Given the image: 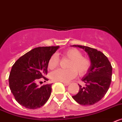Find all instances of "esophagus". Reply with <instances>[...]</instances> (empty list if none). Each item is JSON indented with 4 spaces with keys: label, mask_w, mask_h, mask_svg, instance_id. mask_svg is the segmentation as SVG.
<instances>
[{
    "label": "esophagus",
    "mask_w": 122,
    "mask_h": 122,
    "mask_svg": "<svg viewBox=\"0 0 122 122\" xmlns=\"http://www.w3.org/2000/svg\"><path fill=\"white\" fill-rule=\"evenodd\" d=\"M63 84L65 85V86H68L70 85V83L68 82H63Z\"/></svg>",
    "instance_id": "1"
}]
</instances>
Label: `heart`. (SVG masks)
<instances>
[{"instance_id":"1","label":"heart","mask_w":122,"mask_h":122,"mask_svg":"<svg viewBox=\"0 0 122 122\" xmlns=\"http://www.w3.org/2000/svg\"><path fill=\"white\" fill-rule=\"evenodd\" d=\"M63 56L70 60L68 70L58 69L51 74V77L54 81L66 82L74 78L77 75V72L81 76L86 74L90 68V60L86 57H82V54L76 49H69L63 53ZM59 57L56 54L51 56L48 62V68L53 70L58 65Z\"/></svg>"}]
</instances>
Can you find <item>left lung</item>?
Here are the masks:
<instances>
[{
	"instance_id": "1",
	"label": "left lung",
	"mask_w": 122,
	"mask_h": 122,
	"mask_svg": "<svg viewBox=\"0 0 122 122\" xmlns=\"http://www.w3.org/2000/svg\"><path fill=\"white\" fill-rule=\"evenodd\" d=\"M86 52L90 60V66L82 81L85 87L79 86V92L72 97L81 105H93L103 98L111 82L112 68L107 57L93 48L81 45H73Z\"/></svg>"
}]
</instances>
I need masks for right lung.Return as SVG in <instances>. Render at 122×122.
<instances>
[{
  "instance_id": "obj_1",
  "label": "right lung",
  "mask_w": 122,
  "mask_h": 122,
  "mask_svg": "<svg viewBox=\"0 0 122 122\" xmlns=\"http://www.w3.org/2000/svg\"><path fill=\"white\" fill-rule=\"evenodd\" d=\"M59 46L34 48L19 58L11 70L8 78L11 93L19 104L30 109L39 108L49 98L52 84L38 87L37 79L48 72V62Z\"/></svg>"
}]
</instances>
